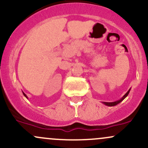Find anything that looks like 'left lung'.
<instances>
[{"mask_svg": "<svg viewBox=\"0 0 148 148\" xmlns=\"http://www.w3.org/2000/svg\"><path fill=\"white\" fill-rule=\"evenodd\" d=\"M129 91H130V90H129V91H128L127 92H126V94H125V95H124V97H123L121 99V100H118V101H116V102H113V103H106V102H104V104H105V105H108V106H114V105H117V104H119V103H121V101H122L123 100H124V99L126 98V96H127L128 95H129Z\"/></svg>", "mask_w": 148, "mask_h": 148, "instance_id": "obj_1", "label": "left lung"}]
</instances>
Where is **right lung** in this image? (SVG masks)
Returning a JSON list of instances; mask_svg holds the SVG:
<instances>
[{"mask_svg":"<svg viewBox=\"0 0 148 148\" xmlns=\"http://www.w3.org/2000/svg\"><path fill=\"white\" fill-rule=\"evenodd\" d=\"M23 94H24V96H25V97H26V98H27V95H25V94H24V92H23Z\"/></svg>","mask_w":148,"mask_h":148,"instance_id":"1","label":"right lung"}]
</instances>
